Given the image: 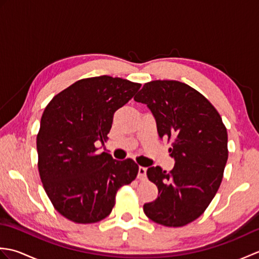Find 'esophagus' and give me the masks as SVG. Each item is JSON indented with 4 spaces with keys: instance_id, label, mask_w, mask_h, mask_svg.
<instances>
[{
    "instance_id": "34e87169",
    "label": "esophagus",
    "mask_w": 259,
    "mask_h": 259,
    "mask_svg": "<svg viewBox=\"0 0 259 259\" xmlns=\"http://www.w3.org/2000/svg\"><path fill=\"white\" fill-rule=\"evenodd\" d=\"M138 178H139L140 180H146V178H147V168H145V167H139Z\"/></svg>"
}]
</instances>
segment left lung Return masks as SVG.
<instances>
[{
	"label": "left lung",
	"mask_w": 259,
	"mask_h": 259,
	"mask_svg": "<svg viewBox=\"0 0 259 259\" xmlns=\"http://www.w3.org/2000/svg\"><path fill=\"white\" fill-rule=\"evenodd\" d=\"M134 99L150 109L160 139L172 141L169 152L176 161L170 172L148 168L158 198L145 203L144 211L163 226H185L201 216L222 184L228 159L226 126L212 104L183 82L150 81Z\"/></svg>",
	"instance_id": "obj_1"
}]
</instances>
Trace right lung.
<instances>
[{"label": "right lung", "mask_w": 259, "mask_h": 259, "mask_svg": "<svg viewBox=\"0 0 259 259\" xmlns=\"http://www.w3.org/2000/svg\"><path fill=\"white\" fill-rule=\"evenodd\" d=\"M140 87L109 75L82 79L45 109L36 136L38 172L53 207L69 221H102L111 212L119 188L138 175L133 159L119 161L107 152L97 153L96 144L108 139L114 112Z\"/></svg>", "instance_id": "1"}]
</instances>
